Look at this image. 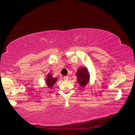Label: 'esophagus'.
<instances>
[{"mask_svg": "<svg viewBox=\"0 0 135 135\" xmlns=\"http://www.w3.org/2000/svg\"><path fill=\"white\" fill-rule=\"evenodd\" d=\"M63 79H64V80H68V79H69V77H68V75H66V76H64V77H63Z\"/></svg>", "mask_w": 135, "mask_h": 135, "instance_id": "obj_1", "label": "esophagus"}]
</instances>
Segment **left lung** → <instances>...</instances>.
<instances>
[{"label": "left lung", "instance_id": "obj_1", "mask_svg": "<svg viewBox=\"0 0 135 135\" xmlns=\"http://www.w3.org/2000/svg\"><path fill=\"white\" fill-rule=\"evenodd\" d=\"M77 80L80 86L84 87L87 84L89 80V74L85 68H80L77 72Z\"/></svg>", "mask_w": 135, "mask_h": 135}]
</instances>
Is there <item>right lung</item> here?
<instances>
[{
  "mask_svg": "<svg viewBox=\"0 0 135 135\" xmlns=\"http://www.w3.org/2000/svg\"><path fill=\"white\" fill-rule=\"evenodd\" d=\"M57 81L56 78H53L52 75L51 74H49L48 75V77H47V80H46V82H47V85L49 86V88H51V86H53V85L55 84Z\"/></svg>",
  "mask_w": 135,
  "mask_h": 135,
  "instance_id": "1",
  "label": "right lung"
}]
</instances>
